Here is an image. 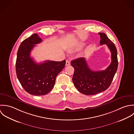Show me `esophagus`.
Listing matches in <instances>:
<instances>
[{"label": "esophagus", "mask_w": 134, "mask_h": 134, "mask_svg": "<svg viewBox=\"0 0 134 134\" xmlns=\"http://www.w3.org/2000/svg\"><path fill=\"white\" fill-rule=\"evenodd\" d=\"M70 65V63L69 60H66V66H69Z\"/></svg>", "instance_id": "34e87169"}]
</instances>
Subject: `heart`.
<instances>
[{
    "mask_svg": "<svg viewBox=\"0 0 134 134\" xmlns=\"http://www.w3.org/2000/svg\"><path fill=\"white\" fill-rule=\"evenodd\" d=\"M85 45V43L84 42H80L78 43L77 44H76V45L72 46L71 47H70L69 50L68 51L70 53L71 52H74L75 51H76L78 50H80L82 47H83V46Z\"/></svg>",
    "mask_w": 134,
    "mask_h": 134,
    "instance_id": "b5f03b06",
    "label": "heart"
}]
</instances>
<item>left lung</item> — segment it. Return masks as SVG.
Segmentation results:
<instances>
[{"instance_id": "left-lung-1", "label": "left lung", "mask_w": 134, "mask_h": 134, "mask_svg": "<svg viewBox=\"0 0 134 134\" xmlns=\"http://www.w3.org/2000/svg\"><path fill=\"white\" fill-rule=\"evenodd\" d=\"M100 44H107L111 53V63L106 69L93 71L88 66L86 59L78 58L71 62L74 68L73 83L81 93L93 95L105 91L110 86L118 66L117 50L114 44L103 32H99Z\"/></svg>"}]
</instances>
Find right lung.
Masks as SVG:
<instances>
[{
    "mask_svg": "<svg viewBox=\"0 0 134 134\" xmlns=\"http://www.w3.org/2000/svg\"><path fill=\"white\" fill-rule=\"evenodd\" d=\"M42 39L34 34L21 43L18 53L15 68L18 79L29 94L41 96L48 94L53 88L58 74L64 68L66 60H46L36 63L30 57V52Z\"/></svg>",
    "mask_w": 134,
    "mask_h": 134,
    "instance_id": "1",
    "label": "right lung"
}]
</instances>
